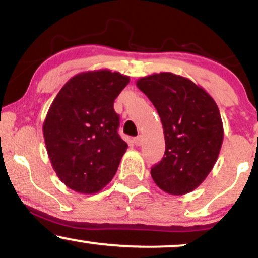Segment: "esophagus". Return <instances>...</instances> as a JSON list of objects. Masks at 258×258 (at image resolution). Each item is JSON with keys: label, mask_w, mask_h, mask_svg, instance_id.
Returning a JSON list of instances; mask_svg holds the SVG:
<instances>
[{"label": "esophagus", "mask_w": 258, "mask_h": 258, "mask_svg": "<svg viewBox=\"0 0 258 258\" xmlns=\"http://www.w3.org/2000/svg\"><path fill=\"white\" fill-rule=\"evenodd\" d=\"M133 142H135V144L137 145V147H139V145H142V143H143V137L142 136H138V137H136L135 139H133Z\"/></svg>", "instance_id": "1"}]
</instances>
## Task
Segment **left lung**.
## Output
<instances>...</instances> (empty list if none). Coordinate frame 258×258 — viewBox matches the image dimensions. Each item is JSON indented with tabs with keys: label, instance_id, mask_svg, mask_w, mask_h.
Returning a JSON list of instances; mask_svg holds the SVG:
<instances>
[{
	"label": "left lung",
	"instance_id": "1",
	"mask_svg": "<svg viewBox=\"0 0 258 258\" xmlns=\"http://www.w3.org/2000/svg\"><path fill=\"white\" fill-rule=\"evenodd\" d=\"M153 102L163 126L166 151L151 169L155 184L170 195L197 188L212 172L223 142L218 104L202 86L170 72L137 80Z\"/></svg>",
	"mask_w": 258,
	"mask_h": 258
}]
</instances>
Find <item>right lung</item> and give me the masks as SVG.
Instances as JSON below:
<instances>
[{
  "mask_svg": "<svg viewBox=\"0 0 258 258\" xmlns=\"http://www.w3.org/2000/svg\"><path fill=\"white\" fill-rule=\"evenodd\" d=\"M130 77L110 70L82 72L62 86L46 113L43 136L58 179L79 194H97L115 175L127 143L114 101Z\"/></svg>",
  "mask_w": 258,
  "mask_h": 258,
  "instance_id": "add662e5",
  "label": "right lung"
}]
</instances>
